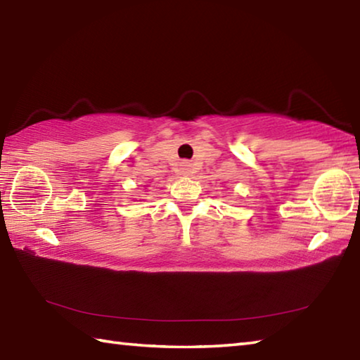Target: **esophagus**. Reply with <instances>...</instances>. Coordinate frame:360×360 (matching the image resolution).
I'll return each mask as SVG.
<instances>
[{
	"label": "esophagus",
	"instance_id": "34e87169",
	"mask_svg": "<svg viewBox=\"0 0 360 360\" xmlns=\"http://www.w3.org/2000/svg\"><path fill=\"white\" fill-rule=\"evenodd\" d=\"M191 172H192V163L182 162L181 163V173L182 174H191Z\"/></svg>",
	"mask_w": 360,
	"mask_h": 360
}]
</instances>
